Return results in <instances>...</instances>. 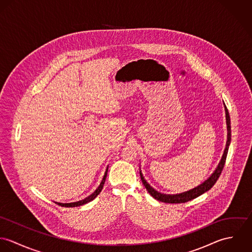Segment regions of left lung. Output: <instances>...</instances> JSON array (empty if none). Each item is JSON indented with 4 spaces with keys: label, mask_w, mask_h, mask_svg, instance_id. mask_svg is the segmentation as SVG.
<instances>
[{
    "label": "left lung",
    "mask_w": 252,
    "mask_h": 252,
    "mask_svg": "<svg viewBox=\"0 0 252 252\" xmlns=\"http://www.w3.org/2000/svg\"><path fill=\"white\" fill-rule=\"evenodd\" d=\"M224 108H225V114H226V125H227V142H226V146L223 152V155L221 157L220 162L218 163L217 167H216L215 172L205 180L204 182H202L200 185L182 192V193H178V194H165V193H161L159 191H157L156 189H154L144 178V175L142 173V171L140 170V175H141V180L144 183V187L146 188V190L148 191V193L156 200L163 202V203H168V204H180V203H186L188 201H191L197 197H199L200 195L204 194L205 192L209 191L215 184H216V180H218L223 168H224V164L226 161V157H227V153H228V149H229V145L231 143V120H230V115L228 112V109L226 108L225 104H224Z\"/></svg>",
    "instance_id": "1"
}]
</instances>
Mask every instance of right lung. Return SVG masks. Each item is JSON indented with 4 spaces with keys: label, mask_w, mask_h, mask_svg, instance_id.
I'll use <instances>...</instances> for the list:
<instances>
[{
    "label": "right lung",
    "mask_w": 252,
    "mask_h": 252,
    "mask_svg": "<svg viewBox=\"0 0 252 252\" xmlns=\"http://www.w3.org/2000/svg\"><path fill=\"white\" fill-rule=\"evenodd\" d=\"M108 166L107 167V169H106V172H105V175H104V178H103V180L101 181V183H100V185L98 186V188L91 194V195H89L88 197H86V198H84L83 200H79V201H77V202H72V203H58V202H55V204H58V205H60L61 207H66V208H74V207H79V206H82V205H85V204H87V203H89V202H91L92 200H94L99 194H100V192L102 191V189H103V187H104V184H105V181H106V179H107V175H108Z\"/></svg>",
    "instance_id": "right-lung-1"
}]
</instances>
